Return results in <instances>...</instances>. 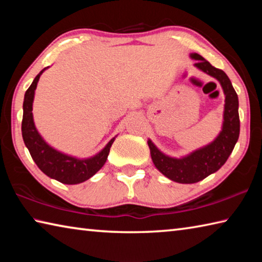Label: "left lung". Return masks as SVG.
<instances>
[{
  "label": "left lung",
  "mask_w": 262,
  "mask_h": 262,
  "mask_svg": "<svg viewBox=\"0 0 262 262\" xmlns=\"http://www.w3.org/2000/svg\"><path fill=\"white\" fill-rule=\"evenodd\" d=\"M189 56L193 60H196V63L194 64L195 67L220 82L225 96V104L223 125L220 134L209 144L194 150L186 156L180 158L167 156L152 143L151 140H148L150 155L155 166L166 178L179 184L198 183L220 170L231 155L241 129L238 96L228 75L223 70L212 67L209 62L196 53H192Z\"/></svg>",
  "instance_id": "obj_1"
}]
</instances>
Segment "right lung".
Instances as JSON below:
<instances>
[{"label": "right lung", "instance_id": "right-lung-1", "mask_svg": "<svg viewBox=\"0 0 262 262\" xmlns=\"http://www.w3.org/2000/svg\"><path fill=\"white\" fill-rule=\"evenodd\" d=\"M48 68V67H47ZM47 68H43L33 79L32 84L26 90L23 103V121H21V135L24 143L29 149L31 157L37 166L52 179L60 181L62 184L76 185L90 179L95 176L107 159L110 149L112 147L115 137H113L103 150L95 156L89 158H77L63 154L51 147L42 139L35 128L32 114V105L34 99V91L41 74Z\"/></svg>", "mask_w": 262, "mask_h": 262}]
</instances>
